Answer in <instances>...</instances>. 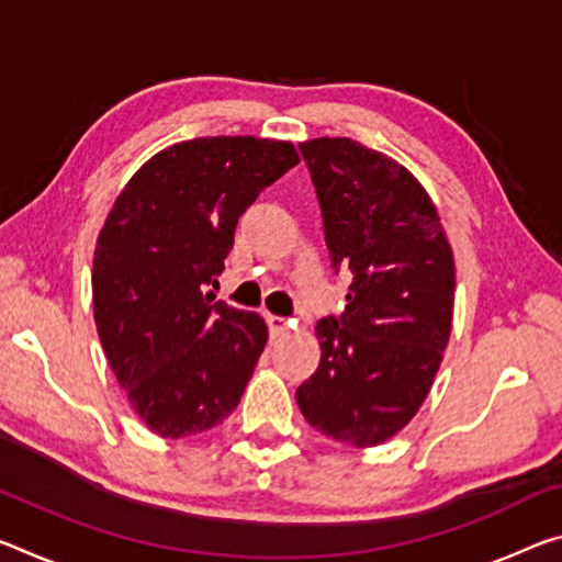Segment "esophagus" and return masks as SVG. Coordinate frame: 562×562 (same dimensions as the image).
I'll use <instances>...</instances> for the list:
<instances>
[{"instance_id": "esophagus-1", "label": "esophagus", "mask_w": 562, "mask_h": 562, "mask_svg": "<svg viewBox=\"0 0 562 562\" xmlns=\"http://www.w3.org/2000/svg\"><path fill=\"white\" fill-rule=\"evenodd\" d=\"M267 325H270V333L272 335H282L284 329L290 327V319L288 317H280V315H267Z\"/></svg>"}]
</instances>
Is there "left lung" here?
<instances>
[{
  "mask_svg": "<svg viewBox=\"0 0 562 562\" xmlns=\"http://www.w3.org/2000/svg\"><path fill=\"white\" fill-rule=\"evenodd\" d=\"M335 272L352 282L340 317L315 327L323 358L297 387L305 420L372 448L413 420L452 329L456 262L438 210L393 157L347 137L302 142Z\"/></svg>",
  "mask_w": 562,
  "mask_h": 562,
  "instance_id": "1",
  "label": "left lung"
}]
</instances>
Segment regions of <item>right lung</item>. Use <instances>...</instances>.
I'll return each mask as SVG.
<instances>
[{
	"instance_id": "add662e5",
	"label": "right lung",
	"mask_w": 562,
	"mask_h": 562,
	"mask_svg": "<svg viewBox=\"0 0 562 562\" xmlns=\"http://www.w3.org/2000/svg\"><path fill=\"white\" fill-rule=\"evenodd\" d=\"M297 162L278 139L180 142L137 169L104 220L97 333L135 413L162 438L210 430L239 405L267 325L204 288L225 270L243 212Z\"/></svg>"
}]
</instances>
